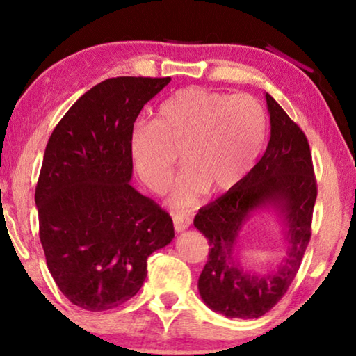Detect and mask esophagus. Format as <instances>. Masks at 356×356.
<instances>
[{"instance_id":"esophagus-1","label":"esophagus","mask_w":356,"mask_h":356,"mask_svg":"<svg viewBox=\"0 0 356 356\" xmlns=\"http://www.w3.org/2000/svg\"><path fill=\"white\" fill-rule=\"evenodd\" d=\"M172 221H174V229H176V232H184L185 229H188L191 225L190 216L184 213H172Z\"/></svg>"}]
</instances>
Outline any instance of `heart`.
Wrapping results in <instances>:
<instances>
[{
    "label": "heart",
    "instance_id": "1",
    "mask_svg": "<svg viewBox=\"0 0 356 356\" xmlns=\"http://www.w3.org/2000/svg\"><path fill=\"white\" fill-rule=\"evenodd\" d=\"M265 135L267 116L254 97L188 88L165 100L154 122L131 129L129 152L136 176L154 193L170 186L182 152L185 171L171 202L190 207L209 190L221 195L237 188L254 166Z\"/></svg>",
    "mask_w": 356,
    "mask_h": 356
}]
</instances>
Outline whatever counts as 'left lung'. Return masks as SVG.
<instances>
[{
  "mask_svg": "<svg viewBox=\"0 0 356 356\" xmlns=\"http://www.w3.org/2000/svg\"><path fill=\"white\" fill-rule=\"evenodd\" d=\"M270 141L237 188L200 209L195 227L209 242L197 289L210 309L229 318H257L287 292L311 238L317 184L308 140L272 95L265 94ZM272 207L285 225V256L276 270L259 275L239 265V232L259 208Z\"/></svg>",
  "mask_w": 356,
  "mask_h": 356,
  "instance_id": "1",
  "label": "left lung"
}]
</instances>
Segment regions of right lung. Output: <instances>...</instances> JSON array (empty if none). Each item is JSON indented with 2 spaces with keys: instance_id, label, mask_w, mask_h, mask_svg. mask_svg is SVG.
<instances>
[{
  "instance_id": "1",
  "label": "right lung",
  "mask_w": 356,
  "mask_h": 356,
  "mask_svg": "<svg viewBox=\"0 0 356 356\" xmlns=\"http://www.w3.org/2000/svg\"><path fill=\"white\" fill-rule=\"evenodd\" d=\"M166 78L95 84L64 114L35 186L47 267L65 298L86 311L125 303L147 276V257L174 238L171 216L130 185V131Z\"/></svg>"
}]
</instances>
